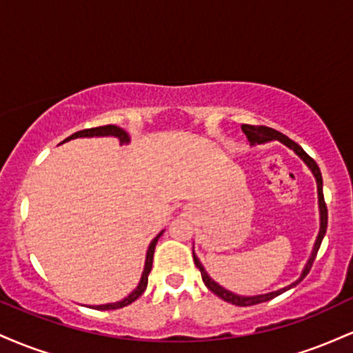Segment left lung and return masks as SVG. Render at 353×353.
Wrapping results in <instances>:
<instances>
[{
	"label": "left lung",
	"instance_id": "left-lung-1",
	"mask_svg": "<svg viewBox=\"0 0 353 353\" xmlns=\"http://www.w3.org/2000/svg\"><path fill=\"white\" fill-rule=\"evenodd\" d=\"M242 131H244V134L247 136V139H249L250 144H264V143H269V141H281L287 145V148L294 149L295 154L297 156H301L303 159V163L310 168V171L314 172L315 179H317V189H319V208H320V232H319V237L317 241H315V245H314V252H312L309 262H307L305 269H303V272L301 275V279H299L297 282L290 283V285L283 287L281 290H275V292H270V294H264V295H254V297H242V295H236L232 292H229V290H225L224 287H221L219 283H216L212 281V279L209 277L208 272L204 270V267L199 262V259L196 257V254L192 252V257H194V264L197 265V269L201 270V275H202V281H204L205 287L210 290L212 294H216L217 297H221L222 301L225 302H230L234 303V305H239V307H249V305H255V303H262V302H267L270 301V299L277 297V295H281L282 292H285V290L292 289V287L297 285L299 282L302 281L303 277H305L307 274L310 272L312 269V264H314L315 261V255H317L319 249H320V244H322V239L325 236V230H327V219H329V212H327V204L325 201H323V190H322V174H320V169L317 163H315L314 159L307 154L303 149L297 143H294L292 139H289L285 134H282V132L275 131L272 128H267V125H252V124H242Z\"/></svg>",
	"mask_w": 353,
	"mask_h": 353
}]
</instances>
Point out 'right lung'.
Masks as SVG:
<instances>
[{"instance_id": "add662e5", "label": "right lung", "mask_w": 353, "mask_h": 353, "mask_svg": "<svg viewBox=\"0 0 353 353\" xmlns=\"http://www.w3.org/2000/svg\"><path fill=\"white\" fill-rule=\"evenodd\" d=\"M91 136H114L119 139V144H124V143H129V136L125 134L124 129L117 128L114 124H108V125H99V128H91V129H83V131H78L74 132V134L68 137V139L64 141H70V139H74V137H91ZM163 236V232L159 234V236H156V239L151 242V245H149V250H148V255H145V265H144V272H143V277H141V282L139 285L136 287L134 292H131L128 295V297L123 299V301L116 302V303H106V305H96L92 307V309H98V310H116V309H123V307L129 305V303H132L136 301V299H139L143 292L145 290V287H148V277H149V272H151L152 269V257H154V249H156V244H157V239Z\"/></svg>"}]
</instances>
